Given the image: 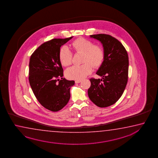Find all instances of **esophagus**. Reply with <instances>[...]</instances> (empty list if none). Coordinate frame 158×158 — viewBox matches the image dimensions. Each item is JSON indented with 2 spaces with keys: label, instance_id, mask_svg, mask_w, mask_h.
Segmentation results:
<instances>
[{
  "label": "esophagus",
  "instance_id": "34e87169",
  "mask_svg": "<svg viewBox=\"0 0 158 158\" xmlns=\"http://www.w3.org/2000/svg\"><path fill=\"white\" fill-rule=\"evenodd\" d=\"M81 82V80H76V81H75V83H80Z\"/></svg>",
  "mask_w": 158,
  "mask_h": 158
}]
</instances>
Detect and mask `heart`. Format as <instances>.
Segmentation results:
<instances>
[{
  "instance_id": "heart-1",
  "label": "heart",
  "mask_w": 158,
  "mask_h": 158,
  "mask_svg": "<svg viewBox=\"0 0 158 158\" xmlns=\"http://www.w3.org/2000/svg\"><path fill=\"white\" fill-rule=\"evenodd\" d=\"M72 48L75 53H81L82 62L80 66H73L66 71L67 77L72 80H81L89 75L92 71V65L95 68L100 67L105 59L103 49L98 44H94L92 41L84 38H79L72 43ZM73 53L67 46L60 48L59 58L60 63L68 66L72 63Z\"/></svg>"
}]
</instances>
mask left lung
<instances>
[{
    "label": "left lung",
    "instance_id": "obj_1",
    "mask_svg": "<svg viewBox=\"0 0 158 158\" xmlns=\"http://www.w3.org/2000/svg\"><path fill=\"white\" fill-rule=\"evenodd\" d=\"M102 43L105 59L96 74L101 79L91 78L88 89L89 99L96 106L106 107L116 103L123 95L128 80L129 57L120 41L110 35H90Z\"/></svg>",
    "mask_w": 158,
    "mask_h": 158
}]
</instances>
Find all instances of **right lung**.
I'll return each instance as SVG.
<instances>
[{"label":"right lung","mask_w":158,"mask_h":158,"mask_svg":"<svg viewBox=\"0 0 158 158\" xmlns=\"http://www.w3.org/2000/svg\"><path fill=\"white\" fill-rule=\"evenodd\" d=\"M73 37L55 38L41 44L32 53L29 63V81L39 102L47 109L56 112L70 98V89L74 81L63 78V69L59 58L61 46Z\"/></svg>","instance_id":"right-lung-1"}]
</instances>
